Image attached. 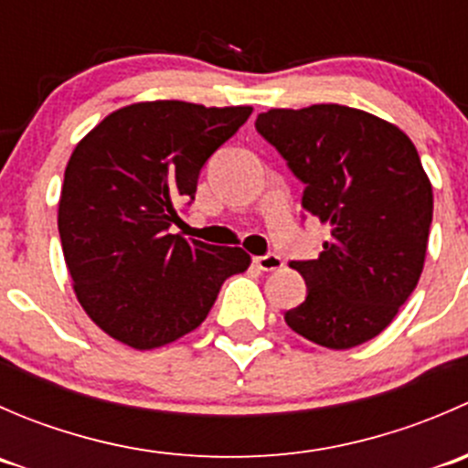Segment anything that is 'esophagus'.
<instances>
[{"mask_svg":"<svg viewBox=\"0 0 468 468\" xmlns=\"http://www.w3.org/2000/svg\"><path fill=\"white\" fill-rule=\"evenodd\" d=\"M253 262H256V267L262 269V271H278V269H282V258L276 256V253L258 256L253 258Z\"/></svg>","mask_w":468,"mask_h":468,"instance_id":"esophagus-1","label":"esophagus"}]
</instances>
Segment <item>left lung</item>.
<instances>
[{"mask_svg": "<svg viewBox=\"0 0 468 468\" xmlns=\"http://www.w3.org/2000/svg\"><path fill=\"white\" fill-rule=\"evenodd\" d=\"M258 133L305 186L303 210L330 226L317 261H292L308 296L287 310L294 333L325 348L380 335L417 287L432 224V186L412 140L339 103L271 108Z\"/></svg>", "mask_w": 468, "mask_h": 468, "instance_id": "left-lung-1", "label": "left lung"}]
</instances>
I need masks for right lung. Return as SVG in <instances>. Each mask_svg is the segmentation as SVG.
Instances as JSON below:
<instances>
[{"label": "right lung", "mask_w": 468, "mask_h": 468, "mask_svg": "<svg viewBox=\"0 0 468 468\" xmlns=\"http://www.w3.org/2000/svg\"><path fill=\"white\" fill-rule=\"evenodd\" d=\"M251 106L143 101L111 112L65 167L58 233L79 303L138 351L165 346L207 317L221 285L247 271L239 247L169 233L195 199L201 167Z\"/></svg>", "instance_id": "1"}]
</instances>
